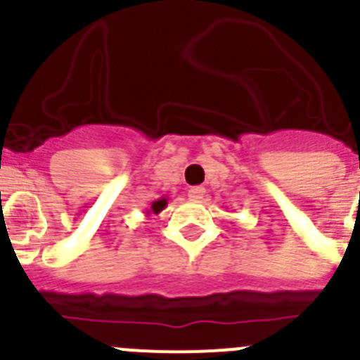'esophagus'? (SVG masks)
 Returning a JSON list of instances; mask_svg holds the SVG:
<instances>
[{
    "label": "esophagus",
    "instance_id": "obj_1",
    "mask_svg": "<svg viewBox=\"0 0 360 360\" xmlns=\"http://www.w3.org/2000/svg\"><path fill=\"white\" fill-rule=\"evenodd\" d=\"M204 195H206V190L202 186H193L188 190V197L190 200H202Z\"/></svg>",
    "mask_w": 360,
    "mask_h": 360
}]
</instances>
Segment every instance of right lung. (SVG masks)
<instances>
[{
    "label": "right lung",
    "mask_w": 360,
    "mask_h": 360,
    "mask_svg": "<svg viewBox=\"0 0 360 360\" xmlns=\"http://www.w3.org/2000/svg\"><path fill=\"white\" fill-rule=\"evenodd\" d=\"M167 197H161V199H158V200H154L153 204H150V210H147L146 211V214H150V213H154V214H158V213H161V211L165 210V207H167Z\"/></svg>",
    "instance_id": "obj_1"
}]
</instances>
